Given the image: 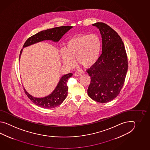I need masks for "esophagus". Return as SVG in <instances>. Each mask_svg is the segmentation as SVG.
I'll use <instances>...</instances> for the list:
<instances>
[{
	"mask_svg": "<svg viewBox=\"0 0 150 150\" xmlns=\"http://www.w3.org/2000/svg\"><path fill=\"white\" fill-rule=\"evenodd\" d=\"M74 76H81V74L80 72H79L76 71V72L74 73Z\"/></svg>",
	"mask_w": 150,
	"mask_h": 150,
	"instance_id": "esophagus-1",
	"label": "esophagus"
}]
</instances>
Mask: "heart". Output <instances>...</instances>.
<instances>
[{
	"label": "heart",
	"instance_id": "1",
	"mask_svg": "<svg viewBox=\"0 0 150 150\" xmlns=\"http://www.w3.org/2000/svg\"><path fill=\"white\" fill-rule=\"evenodd\" d=\"M101 40L96 34L76 35L67 41L62 53L63 64L72 67L75 64L76 57L78 64L89 67L96 64L101 51Z\"/></svg>",
	"mask_w": 150,
	"mask_h": 150
}]
</instances>
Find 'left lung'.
<instances>
[{"instance_id":"8db88e82","label":"left lung","mask_w":150,"mask_h":150,"mask_svg":"<svg viewBox=\"0 0 150 150\" xmlns=\"http://www.w3.org/2000/svg\"><path fill=\"white\" fill-rule=\"evenodd\" d=\"M102 37V54L96 64L87 70L91 77L87 89L89 97L106 103L115 99L125 83L128 68L127 54L121 37L105 23L93 24Z\"/></svg>"}]
</instances>
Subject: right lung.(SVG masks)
<instances>
[{"instance_id":"add662e5","label":"right lung","mask_w":150,"mask_h":150,"mask_svg":"<svg viewBox=\"0 0 150 150\" xmlns=\"http://www.w3.org/2000/svg\"><path fill=\"white\" fill-rule=\"evenodd\" d=\"M73 27L70 25L61 26L53 28L48 29L38 32L28 38L23 46V48L28 47L40 42L45 40H51L54 42H58L63 36ZM23 49L20 51L19 60ZM72 76V74H68L61 77L54 91L49 96L44 98H35L29 94L24 88L25 94L35 105L43 108L51 109L60 105L67 96L68 87L67 83L68 79Z\"/></svg>"}]
</instances>
